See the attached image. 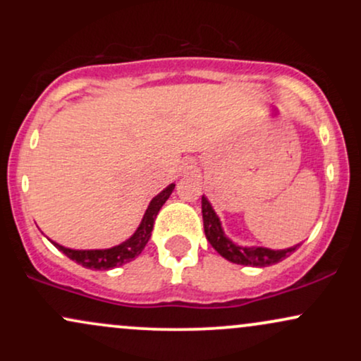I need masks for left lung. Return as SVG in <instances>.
<instances>
[{"mask_svg": "<svg viewBox=\"0 0 361 361\" xmlns=\"http://www.w3.org/2000/svg\"><path fill=\"white\" fill-rule=\"evenodd\" d=\"M202 215H204V229L209 243L222 258L235 264H244V267H270V264L279 263V261L288 258L300 244L287 247V250H268V247H243L238 246L224 234L221 221L217 214L214 212L212 205L202 197Z\"/></svg>", "mask_w": 361, "mask_h": 361, "instance_id": "8db88e82", "label": "left lung"}]
</instances>
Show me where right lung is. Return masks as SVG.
<instances>
[{"label": "right lung", "instance_id": "add662e5", "mask_svg": "<svg viewBox=\"0 0 361 361\" xmlns=\"http://www.w3.org/2000/svg\"><path fill=\"white\" fill-rule=\"evenodd\" d=\"M175 190V183H171L163 190L159 195H156L149 204L146 214H144L142 222L137 227L134 235L128 238L126 243L118 244V246L110 247V250H69V247L61 246V244L54 243L57 250L64 252L69 259L76 261L81 267L90 268V270H111V268L122 267L123 263H128L142 252L144 247L151 238L152 227H154V219L164 202L168 200L169 195Z\"/></svg>", "mask_w": 361, "mask_h": 361}]
</instances>
